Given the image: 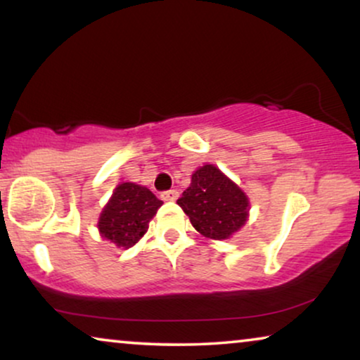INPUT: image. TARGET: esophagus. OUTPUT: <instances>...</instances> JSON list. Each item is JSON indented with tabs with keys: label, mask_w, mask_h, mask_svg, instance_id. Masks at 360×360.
Returning <instances> with one entry per match:
<instances>
[{
	"label": "esophagus",
	"mask_w": 360,
	"mask_h": 360,
	"mask_svg": "<svg viewBox=\"0 0 360 360\" xmlns=\"http://www.w3.org/2000/svg\"><path fill=\"white\" fill-rule=\"evenodd\" d=\"M160 198L164 201H175L179 198V191L176 190H167V191H162L160 193Z\"/></svg>",
	"instance_id": "34e87169"
}]
</instances>
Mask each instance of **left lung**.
<instances>
[{"label":"left lung","instance_id":"8db88e82","mask_svg":"<svg viewBox=\"0 0 360 360\" xmlns=\"http://www.w3.org/2000/svg\"><path fill=\"white\" fill-rule=\"evenodd\" d=\"M176 203L210 239H228L248 221V196L214 165L200 167Z\"/></svg>","mask_w":360,"mask_h":360}]
</instances>
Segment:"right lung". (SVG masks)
Listing matches in <instances>:
<instances>
[{
	"instance_id": "obj_1",
	"label": "right lung",
	"mask_w": 360,
	"mask_h": 360,
	"mask_svg": "<svg viewBox=\"0 0 360 360\" xmlns=\"http://www.w3.org/2000/svg\"><path fill=\"white\" fill-rule=\"evenodd\" d=\"M160 206L162 201L146 186L129 181L121 184L103 210L98 229L103 238L110 239L117 248L129 249L146 234L149 221Z\"/></svg>"
}]
</instances>
